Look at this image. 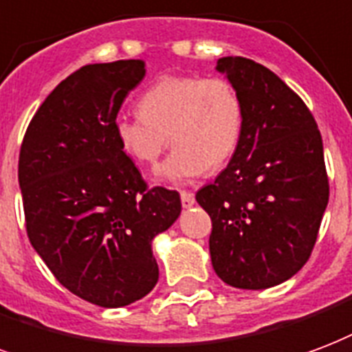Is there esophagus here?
Returning <instances> with one entry per match:
<instances>
[{
	"label": "esophagus",
	"mask_w": 352,
	"mask_h": 352,
	"mask_svg": "<svg viewBox=\"0 0 352 352\" xmlns=\"http://www.w3.org/2000/svg\"><path fill=\"white\" fill-rule=\"evenodd\" d=\"M181 203H183L184 209H190L196 203V197H194V194H190V192H181Z\"/></svg>",
	"instance_id": "34e87169"
}]
</instances>
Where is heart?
I'll list each match as a JSON object with an SVG mask.
<instances>
[{
	"label": "heart",
	"instance_id": "obj_1",
	"mask_svg": "<svg viewBox=\"0 0 352 352\" xmlns=\"http://www.w3.org/2000/svg\"><path fill=\"white\" fill-rule=\"evenodd\" d=\"M138 110L113 119L117 143L130 160L153 166L169 136L175 149L156 179L175 186L228 162L244 132L242 98L226 78L164 76L143 91Z\"/></svg>",
	"mask_w": 352,
	"mask_h": 352
}]
</instances>
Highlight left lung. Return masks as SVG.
<instances>
[{
  "label": "left lung",
  "instance_id": "1",
  "mask_svg": "<svg viewBox=\"0 0 352 352\" xmlns=\"http://www.w3.org/2000/svg\"><path fill=\"white\" fill-rule=\"evenodd\" d=\"M244 106L239 149L196 194L212 220V269L231 287L269 289L308 261L329 205L321 132L306 104L267 67L220 57Z\"/></svg>",
  "mask_w": 352,
  "mask_h": 352
}]
</instances>
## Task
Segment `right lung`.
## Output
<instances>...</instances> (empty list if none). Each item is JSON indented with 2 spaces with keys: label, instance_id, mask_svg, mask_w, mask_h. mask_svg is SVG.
<instances>
[{
  "label": "right lung",
  "instance_id": "right-lung-1",
  "mask_svg": "<svg viewBox=\"0 0 352 352\" xmlns=\"http://www.w3.org/2000/svg\"><path fill=\"white\" fill-rule=\"evenodd\" d=\"M145 61L85 65L46 96L23 136L18 183L25 228L57 282L123 308L158 282L153 241L181 214L175 190H147L113 134Z\"/></svg>",
  "mask_w": 352,
  "mask_h": 352
}]
</instances>
